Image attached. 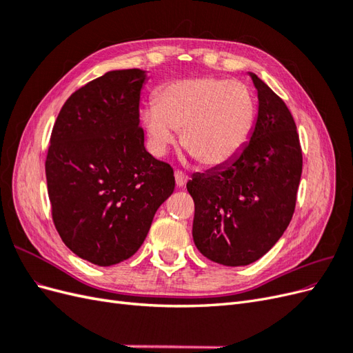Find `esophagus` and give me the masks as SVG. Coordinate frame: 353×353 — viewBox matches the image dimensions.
<instances>
[{
	"mask_svg": "<svg viewBox=\"0 0 353 353\" xmlns=\"http://www.w3.org/2000/svg\"><path fill=\"white\" fill-rule=\"evenodd\" d=\"M174 176H175V184H176V187H184V185L187 184L188 176H187L185 174L181 172V170H175Z\"/></svg>",
	"mask_w": 353,
	"mask_h": 353,
	"instance_id": "obj_1",
	"label": "esophagus"
}]
</instances>
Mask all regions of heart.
<instances>
[{
  "mask_svg": "<svg viewBox=\"0 0 353 353\" xmlns=\"http://www.w3.org/2000/svg\"><path fill=\"white\" fill-rule=\"evenodd\" d=\"M254 104L240 81L194 78L168 83L156 104L141 110L148 147L162 156L176 143L203 166L218 168L236 159L248 143Z\"/></svg>",
  "mask_w": 353,
  "mask_h": 353,
  "instance_id": "1",
  "label": "heart"
}]
</instances>
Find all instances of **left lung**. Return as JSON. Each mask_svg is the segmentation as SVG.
I'll list each match as a JSON object with an SVG mask.
<instances>
[{
	"mask_svg": "<svg viewBox=\"0 0 353 353\" xmlns=\"http://www.w3.org/2000/svg\"><path fill=\"white\" fill-rule=\"evenodd\" d=\"M258 90V117L240 154L194 174L193 239L208 259L244 266L261 259L292 221L302 175V148L290 110L249 72Z\"/></svg>",
	"mask_w": 353,
	"mask_h": 353,
	"instance_id": "1",
	"label": "left lung"
}]
</instances>
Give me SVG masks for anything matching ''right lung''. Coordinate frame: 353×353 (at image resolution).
Segmentation results:
<instances>
[{
	"label": "right lung",
	"instance_id": "right-lung-1",
	"mask_svg": "<svg viewBox=\"0 0 353 353\" xmlns=\"http://www.w3.org/2000/svg\"><path fill=\"white\" fill-rule=\"evenodd\" d=\"M141 69L105 72L74 91L52 128L46 160L52 221L81 259L99 266L141 248L174 170L144 147Z\"/></svg>",
	"mask_w": 353,
	"mask_h": 353
}]
</instances>
